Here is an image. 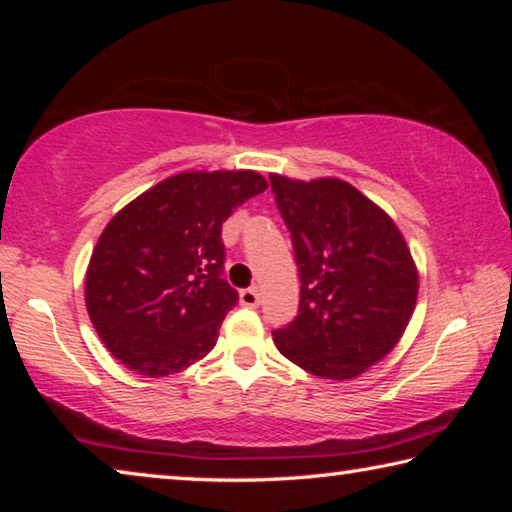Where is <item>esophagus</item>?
<instances>
[{
    "mask_svg": "<svg viewBox=\"0 0 512 512\" xmlns=\"http://www.w3.org/2000/svg\"><path fill=\"white\" fill-rule=\"evenodd\" d=\"M239 302L244 307H257L259 305V291L257 289H246L239 293Z\"/></svg>",
    "mask_w": 512,
    "mask_h": 512,
    "instance_id": "obj_1",
    "label": "esophagus"
}]
</instances>
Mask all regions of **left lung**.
Returning a JSON list of instances; mask_svg holds the SVG:
<instances>
[{
	"instance_id": "8db88e82",
	"label": "left lung",
	"mask_w": 512,
	"mask_h": 512,
	"mask_svg": "<svg viewBox=\"0 0 512 512\" xmlns=\"http://www.w3.org/2000/svg\"><path fill=\"white\" fill-rule=\"evenodd\" d=\"M300 268V309L273 343L309 375L345 381L400 343L418 302V266L395 221L341 178L271 173Z\"/></svg>"
}]
</instances>
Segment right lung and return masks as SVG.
<instances>
[{
    "label": "right lung",
    "mask_w": 512,
    "mask_h": 512,
    "mask_svg": "<svg viewBox=\"0 0 512 512\" xmlns=\"http://www.w3.org/2000/svg\"><path fill=\"white\" fill-rule=\"evenodd\" d=\"M266 187L253 169L183 171L112 216L85 271V307L112 357L158 379L210 354L239 300L221 280V225Z\"/></svg>",
    "instance_id": "right-lung-1"
}]
</instances>
